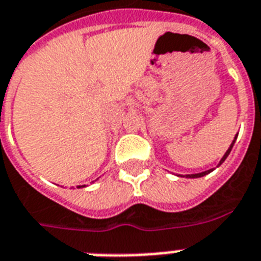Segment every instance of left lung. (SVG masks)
Instances as JSON below:
<instances>
[{
  "instance_id": "obj_1",
  "label": "left lung",
  "mask_w": 261,
  "mask_h": 261,
  "mask_svg": "<svg viewBox=\"0 0 261 261\" xmlns=\"http://www.w3.org/2000/svg\"><path fill=\"white\" fill-rule=\"evenodd\" d=\"M236 139H237V137L236 138H234V141H232V144L230 145V148H228V150L226 153H224V156L222 157V160H220V163H219V166H220V164H222V163L224 162V160H226V157L228 156V154H230V152H231V149H232V145H234V142H236ZM211 171H214V170H208V171H205V172H201V174H194V175H186V176H188V178H200V176H204V175H206V174H210Z\"/></svg>"
}]
</instances>
